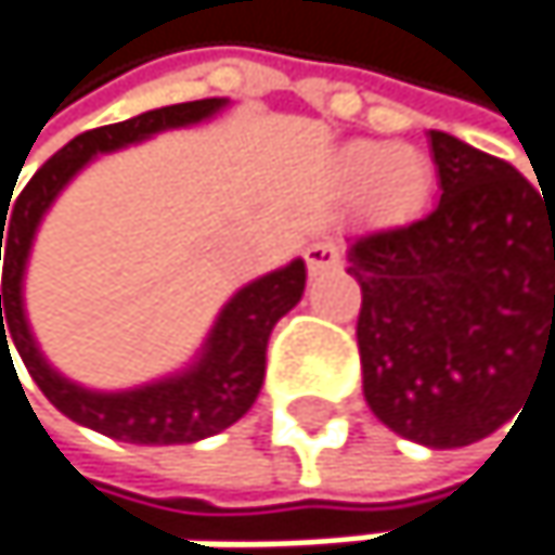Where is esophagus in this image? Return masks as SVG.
<instances>
[{
    "label": "esophagus",
    "mask_w": 555,
    "mask_h": 555,
    "mask_svg": "<svg viewBox=\"0 0 555 555\" xmlns=\"http://www.w3.org/2000/svg\"><path fill=\"white\" fill-rule=\"evenodd\" d=\"M340 260H344V250L334 241H314L305 250V263H308L311 273H324L331 267H340Z\"/></svg>",
    "instance_id": "esophagus-1"
}]
</instances>
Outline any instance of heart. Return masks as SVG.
<instances>
[{
    "label": "heart",
    "mask_w": 555,
    "mask_h": 555,
    "mask_svg": "<svg viewBox=\"0 0 555 555\" xmlns=\"http://www.w3.org/2000/svg\"><path fill=\"white\" fill-rule=\"evenodd\" d=\"M340 172L350 185H366L373 208L383 215L414 211L430 185V169L417 151L383 141L350 144L340 154Z\"/></svg>",
    "instance_id": "1"
}]
</instances>
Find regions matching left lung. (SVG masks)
I'll return each instance as SVG.
<instances>
[{"mask_svg": "<svg viewBox=\"0 0 555 555\" xmlns=\"http://www.w3.org/2000/svg\"><path fill=\"white\" fill-rule=\"evenodd\" d=\"M430 215L350 237L363 395L404 440L453 450L520 411L555 363V202L517 169L430 131Z\"/></svg>", "mask_w": 555, "mask_h": 555, "instance_id": "obj_1", "label": "left lung"}]
</instances>
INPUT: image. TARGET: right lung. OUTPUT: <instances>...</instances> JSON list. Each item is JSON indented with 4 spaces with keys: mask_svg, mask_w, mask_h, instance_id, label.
<instances>
[{
    "mask_svg": "<svg viewBox=\"0 0 555 555\" xmlns=\"http://www.w3.org/2000/svg\"><path fill=\"white\" fill-rule=\"evenodd\" d=\"M224 99H198L144 112L138 118L92 128L73 138L63 151L38 169L28 185L18 192L15 205H0V250L2 257V295H0V360H12L9 340L15 344L25 370L38 388L51 398L66 417L128 443H192L211 437L234 421H241L257 401L263 373H267V340L279 318L301 298L305 292V263L295 260L285 270L257 279L241 288L228 308L221 311L202 360L167 383L134 388L121 395H95L86 388L60 379L41 360L22 311V273L31 250L35 228L54 195L69 182V176L89 157L102 151L125 147L154 131L192 125L218 112ZM15 192V189H12ZM12 202V195H9ZM15 370V363H12Z\"/></svg>",
    "mask_w": 555,
    "mask_h": 555,
    "instance_id": "add662e5",
    "label": "right lung"
}]
</instances>
